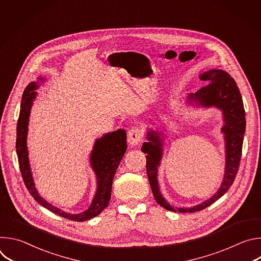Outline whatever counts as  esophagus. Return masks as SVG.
Instances as JSON below:
<instances>
[{
	"mask_svg": "<svg viewBox=\"0 0 261 261\" xmlns=\"http://www.w3.org/2000/svg\"><path fill=\"white\" fill-rule=\"evenodd\" d=\"M141 139H142V135H141V132L138 128L134 127V128H131L128 131V143L131 146L138 145L140 143Z\"/></svg>",
	"mask_w": 261,
	"mask_h": 261,
	"instance_id": "obj_1",
	"label": "esophagus"
}]
</instances>
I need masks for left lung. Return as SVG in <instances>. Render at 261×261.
<instances>
[{"mask_svg":"<svg viewBox=\"0 0 261 261\" xmlns=\"http://www.w3.org/2000/svg\"><path fill=\"white\" fill-rule=\"evenodd\" d=\"M199 79L208 85L195 93H190L186 98L185 103L194 107H214L222 113L224 125L221 128V132L223 133L225 141L224 175H223V180L219 190L208 199L192 207H173L163 197L158 182V168L163 157L165 133L157 129L147 128L145 133L147 141L143 142L141 147V151L146 154L147 177L150 180L156 201L165 210L171 212L194 213L213 204L228 191L240 166L246 130V118L242 95L237 83L226 71L221 69L207 70L200 74ZM162 128L165 130L164 127Z\"/></svg>","mask_w":261,"mask_h":261,"instance_id":"1","label":"left lung"}]
</instances>
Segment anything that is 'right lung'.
I'll return each mask as SVG.
<instances>
[{"label":"right lung","mask_w":261,"mask_h":261,"mask_svg":"<svg viewBox=\"0 0 261 261\" xmlns=\"http://www.w3.org/2000/svg\"><path fill=\"white\" fill-rule=\"evenodd\" d=\"M44 81L46 80L39 76L38 81L29 84L21 98L20 111L16 127V153L20 172L30 194L43 207L69 220L77 222L87 221L98 216L108 206L114 176L127 150V134L125 130L119 129L114 132L105 133L102 137L96 139L93 150L91 151L90 165L96 175L97 190L88 210L80 214H70L53 205L37 191L30 165L27 144L31 109L34 100L37 97L36 90L40 87L42 83H44Z\"/></svg>","instance_id":"1"}]
</instances>
